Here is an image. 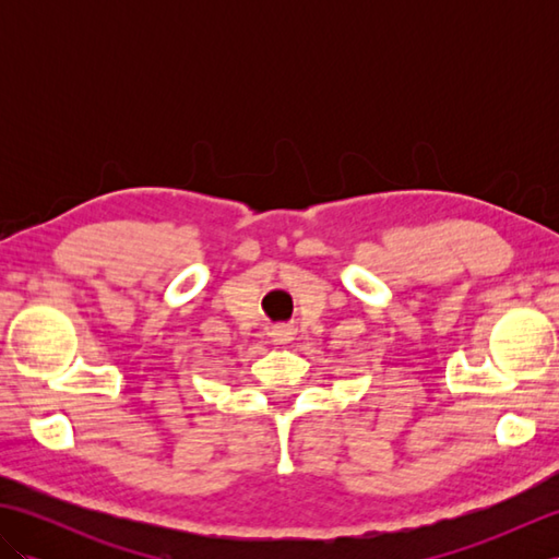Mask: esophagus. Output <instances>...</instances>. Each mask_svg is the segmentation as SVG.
Instances as JSON below:
<instances>
[{"label": "esophagus", "mask_w": 559, "mask_h": 559, "mask_svg": "<svg viewBox=\"0 0 559 559\" xmlns=\"http://www.w3.org/2000/svg\"><path fill=\"white\" fill-rule=\"evenodd\" d=\"M295 336V329L293 326H273L271 329V338L273 343H278V346H286Z\"/></svg>", "instance_id": "obj_1"}]
</instances>
